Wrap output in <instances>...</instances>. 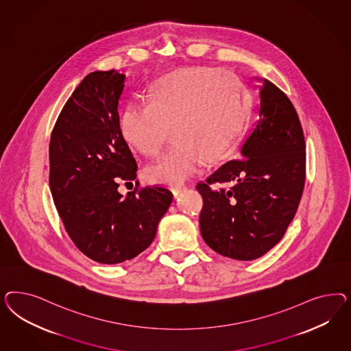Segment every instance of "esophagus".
Listing matches in <instances>:
<instances>
[{
  "mask_svg": "<svg viewBox=\"0 0 351 351\" xmlns=\"http://www.w3.org/2000/svg\"><path fill=\"white\" fill-rule=\"evenodd\" d=\"M185 189H186V188H173V189H172V194H173L175 198H178Z\"/></svg>",
  "mask_w": 351,
  "mask_h": 351,
  "instance_id": "34e87169",
  "label": "esophagus"
}]
</instances>
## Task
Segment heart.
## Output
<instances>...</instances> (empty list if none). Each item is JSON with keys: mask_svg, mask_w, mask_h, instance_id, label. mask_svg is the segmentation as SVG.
Wrapping results in <instances>:
<instances>
[{"mask_svg": "<svg viewBox=\"0 0 351 351\" xmlns=\"http://www.w3.org/2000/svg\"><path fill=\"white\" fill-rule=\"evenodd\" d=\"M247 91L235 75L210 66L173 71L150 86L147 103H130L119 118L130 147L156 157L171 135L175 145L147 167L149 181L181 185L204 160H221L242 134Z\"/></svg>", "mask_w": 351, "mask_h": 351, "instance_id": "1", "label": "heart"}]
</instances>
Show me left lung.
<instances>
[{
  "label": "left lung",
  "mask_w": 351,
  "mask_h": 351,
  "mask_svg": "<svg viewBox=\"0 0 351 351\" xmlns=\"http://www.w3.org/2000/svg\"><path fill=\"white\" fill-rule=\"evenodd\" d=\"M255 80L263 82L257 122L239 149L241 160L223 163L197 185L204 242L241 261L265 255L283 238L305 184V138L296 109L274 84Z\"/></svg>",
  "instance_id": "8db88e82"
}]
</instances>
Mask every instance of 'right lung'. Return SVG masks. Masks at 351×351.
<instances>
[{
  "mask_svg": "<svg viewBox=\"0 0 351 351\" xmlns=\"http://www.w3.org/2000/svg\"><path fill=\"white\" fill-rule=\"evenodd\" d=\"M126 75L96 71L65 103L50 140V189L75 247L100 264H119L147 250L172 193L160 186L128 191L138 165L121 135L118 106Z\"/></svg>",
  "mask_w": 351,
  "mask_h": 351,
  "instance_id": "add662e5",
  "label": "right lung"
}]
</instances>
